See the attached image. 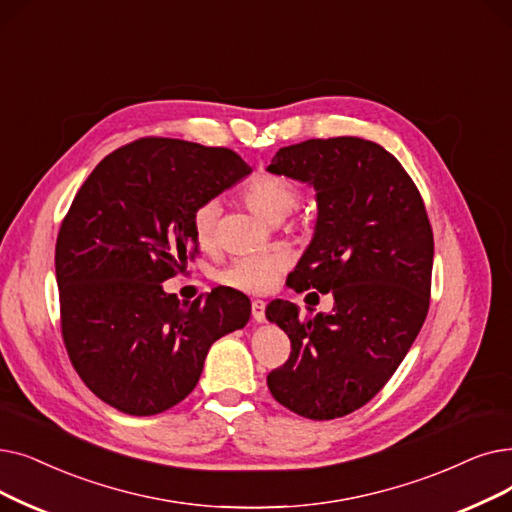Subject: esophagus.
<instances>
[{"label":"esophagus","instance_id":"esophagus-1","mask_svg":"<svg viewBox=\"0 0 512 512\" xmlns=\"http://www.w3.org/2000/svg\"><path fill=\"white\" fill-rule=\"evenodd\" d=\"M251 311H253V320L255 322H265V301H253L251 305Z\"/></svg>","mask_w":512,"mask_h":512}]
</instances>
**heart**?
Segmentation results:
<instances>
[{
	"label": "heart",
	"mask_w": 512,
	"mask_h": 512,
	"mask_svg": "<svg viewBox=\"0 0 512 512\" xmlns=\"http://www.w3.org/2000/svg\"><path fill=\"white\" fill-rule=\"evenodd\" d=\"M244 201L247 205L261 215L263 219L278 224L286 215H291L299 203V190L297 186L284 175L265 173L247 188L244 192ZM217 217H219V201L211 198L203 205H198L192 215L194 236L201 247H211L215 242L217 230ZM286 257L282 253H255V255H242L234 259L228 268L221 272V282L244 291L251 295L268 293L278 282L280 274L286 270Z\"/></svg>",
	"instance_id": "b5f03b06"
}]
</instances>
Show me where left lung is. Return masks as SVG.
<instances>
[{"label": "left lung", "instance_id": "obj_1", "mask_svg": "<svg viewBox=\"0 0 512 512\" xmlns=\"http://www.w3.org/2000/svg\"><path fill=\"white\" fill-rule=\"evenodd\" d=\"M268 171L316 190L314 238L288 286L335 297L330 314L307 318L282 299L265 309L291 339V358L268 374V387L299 416L339 418L385 387L418 337L429 311L433 230L406 169L370 140L284 146Z\"/></svg>", "mask_w": 512, "mask_h": 512}]
</instances>
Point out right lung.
I'll use <instances>...</instances> for the list:
<instances>
[{"instance_id": "right-lung-1", "label": "right lung", "mask_w": 512, "mask_h": 512, "mask_svg": "<svg viewBox=\"0 0 512 512\" xmlns=\"http://www.w3.org/2000/svg\"><path fill=\"white\" fill-rule=\"evenodd\" d=\"M249 173L228 148L142 138L79 188L56 240L60 324L81 381L108 406L152 416L180 404L209 347L249 322L234 288L192 303L163 291L198 251L196 207Z\"/></svg>"}]
</instances>
